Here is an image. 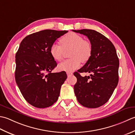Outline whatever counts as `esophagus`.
<instances>
[{"label":"esophagus","mask_w":135,"mask_h":135,"mask_svg":"<svg viewBox=\"0 0 135 135\" xmlns=\"http://www.w3.org/2000/svg\"><path fill=\"white\" fill-rule=\"evenodd\" d=\"M73 75V73H71V72H67V75L68 76H70Z\"/></svg>","instance_id":"1"}]
</instances>
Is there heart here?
Masks as SVG:
<instances>
[{
  "instance_id": "b5f03b06",
  "label": "heart",
  "mask_w": 135,
  "mask_h": 135,
  "mask_svg": "<svg viewBox=\"0 0 135 135\" xmlns=\"http://www.w3.org/2000/svg\"><path fill=\"white\" fill-rule=\"evenodd\" d=\"M59 41L61 45L54 43L49 49L52 57L56 61L62 60L64 50L71 49L69 54L71 59L61 63L58 66L59 70L73 71L80 67L81 61L86 62L89 59L91 55V45L89 41L84 40L81 35L70 32L60 38Z\"/></svg>"
}]
</instances>
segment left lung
Listing matches in <instances>:
<instances>
[{"label":"left lung","instance_id":"obj_1","mask_svg":"<svg viewBox=\"0 0 135 135\" xmlns=\"http://www.w3.org/2000/svg\"><path fill=\"white\" fill-rule=\"evenodd\" d=\"M73 31L89 38L91 55L83 67L74 73L77 83L74 91L79 103L90 108H98L105 104L117 86L119 76V59L111 41L95 30L83 29ZM90 73L81 76L79 73Z\"/></svg>","mask_w":135,"mask_h":135}]
</instances>
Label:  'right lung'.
<instances>
[{
    "label": "right lung",
    "mask_w": 135,
    "mask_h": 135,
    "mask_svg": "<svg viewBox=\"0 0 135 135\" xmlns=\"http://www.w3.org/2000/svg\"><path fill=\"white\" fill-rule=\"evenodd\" d=\"M68 32L45 30L27 35L16 54V83L25 100L36 108L53 105L67 79L64 71L51 72L57 64L49 49L57 38Z\"/></svg>",
    "instance_id": "1"
}]
</instances>
